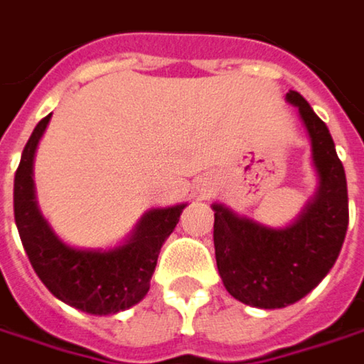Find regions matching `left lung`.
<instances>
[{"instance_id": "obj_1", "label": "left lung", "mask_w": 364, "mask_h": 364, "mask_svg": "<svg viewBox=\"0 0 364 364\" xmlns=\"http://www.w3.org/2000/svg\"><path fill=\"white\" fill-rule=\"evenodd\" d=\"M297 107L311 144L318 177L316 196L289 226L271 228L213 203V246L218 273L228 293L246 306L287 308L306 297L338 259L348 228L346 175L330 130L297 91Z\"/></svg>"}]
</instances>
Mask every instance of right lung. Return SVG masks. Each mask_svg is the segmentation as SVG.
<instances>
[{
    "label": "right lung",
    "mask_w": 364,
    "mask_h": 364,
    "mask_svg": "<svg viewBox=\"0 0 364 364\" xmlns=\"http://www.w3.org/2000/svg\"><path fill=\"white\" fill-rule=\"evenodd\" d=\"M50 116L40 119L34 128L16 171V226L32 269L56 299L93 316L118 314L142 301L149 293L161 246L175 230L187 203L149 210L132 234L114 248L67 245L40 212L34 189V154Z\"/></svg>",
    "instance_id": "obj_1"
}]
</instances>
